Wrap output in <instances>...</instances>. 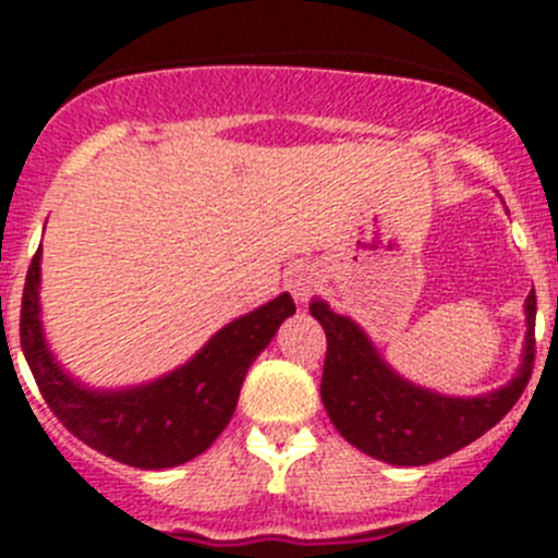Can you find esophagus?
<instances>
[{
    "label": "esophagus",
    "mask_w": 558,
    "mask_h": 558,
    "mask_svg": "<svg viewBox=\"0 0 558 558\" xmlns=\"http://www.w3.org/2000/svg\"><path fill=\"white\" fill-rule=\"evenodd\" d=\"M315 274H310V270H295L293 276H290L288 279V288H290V293H293V299L299 304H304L310 299V293H313L315 290Z\"/></svg>",
    "instance_id": "1"
}]
</instances>
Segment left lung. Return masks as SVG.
I'll return each instance as SVG.
<instances>
[{
    "label": "left lung",
    "mask_w": 558,
    "mask_h": 558,
    "mask_svg": "<svg viewBox=\"0 0 558 558\" xmlns=\"http://www.w3.org/2000/svg\"><path fill=\"white\" fill-rule=\"evenodd\" d=\"M310 313L327 332L322 399L332 425L360 452L393 466H425L472 445L514 408L534 368V290L525 299L529 332L520 368L511 383L481 397H445L413 386L379 357L352 318L332 313L322 299H313Z\"/></svg>",
    "instance_id": "1"
}]
</instances>
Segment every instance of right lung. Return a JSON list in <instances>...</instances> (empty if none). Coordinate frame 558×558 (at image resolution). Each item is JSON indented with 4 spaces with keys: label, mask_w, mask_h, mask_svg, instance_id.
<instances>
[{
    "label": "right lung",
    "mask_w": 558,
    "mask_h": 558,
    "mask_svg": "<svg viewBox=\"0 0 558 558\" xmlns=\"http://www.w3.org/2000/svg\"><path fill=\"white\" fill-rule=\"evenodd\" d=\"M41 248L27 270L22 295V352L47 399L69 433L113 461L136 470H170L192 461L229 425L248 366L295 313L290 293L226 324L190 363L145 386L97 391L69 377L47 349L41 329Z\"/></svg>",
    "instance_id": "1"
}]
</instances>
